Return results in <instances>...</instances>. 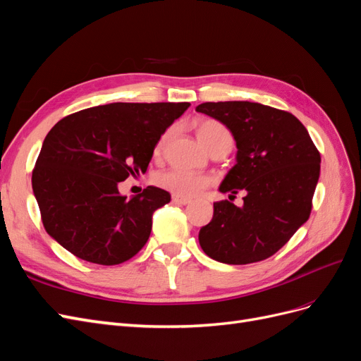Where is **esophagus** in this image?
<instances>
[{
	"instance_id": "esophagus-1",
	"label": "esophagus",
	"mask_w": 361,
	"mask_h": 361,
	"mask_svg": "<svg viewBox=\"0 0 361 361\" xmlns=\"http://www.w3.org/2000/svg\"><path fill=\"white\" fill-rule=\"evenodd\" d=\"M171 200H173L174 203H178V204H188V203H191V199H187V197H180V195H176V194L173 195Z\"/></svg>"
}]
</instances>
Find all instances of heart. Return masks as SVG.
Here are the masks:
<instances>
[{
  "mask_svg": "<svg viewBox=\"0 0 361 361\" xmlns=\"http://www.w3.org/2000/svg\"><path fill=\"white\" fill-rule=\"evenodd\" d=\"M195 135H197L200 143L209 150L214 152L216 149H227L231 150L233 145V138L231 130L226 125L218 122L215 118H199L194 123ZM171 137V129H167L164 133L155 146V155H161L162 150L166 149L169 140ZM157 185L161 188L167 190L173 194L180 195V197H194L200 194L204 188L209 187V178L204 174L190 173L180 169H170L164 173H159L155 178Z\"/></svg>",
  "mask_w": 361,
  "mask_h": 361,
  "instance_id": "b5f03b06",
  "label": "heart"
}]
</instances>
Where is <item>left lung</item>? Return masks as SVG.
Wrapping results in <instances>:
<instances>
[{
    "label": "left lung",
    "mask_w": 361,
    "mask_h": 361,
    "mask_svg": "<svg viewBox=\"0 0 361 361\" xmlns=\"http://www.w3.org/2000/svg\"><path fill=\"white\" fill-rule=\"evenodd\" d=\"M226 125L236 141V164L220 185L244 204L214 203L199 243L214 260L247 265L276 255L309 220L321 155L293 114L248 101L204 102L195 108ZM228 197V199H231Z\"/></svg>",
    "instance_id": "obj_1"
}]
</instances>
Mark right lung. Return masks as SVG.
<instances>
[{"label": "right lung", "mask_w": 361, "mask_h": 361, "mask_svg": "<svg viewBox=\"0 0 361 361\" xmlns=\"http://www.w3.org/2000/svg\"><path fill=\"white\" fill-rule=\"evenodd\" d=\"M188 102H116L61 118L32 169V191L49 236L76 257L118 265L145 247L152 215L170 202L147 187L128 199L117 185L146 173L155 146Z\"/></svg>", "instance_id": "right-lung-1"}]
</instances>
